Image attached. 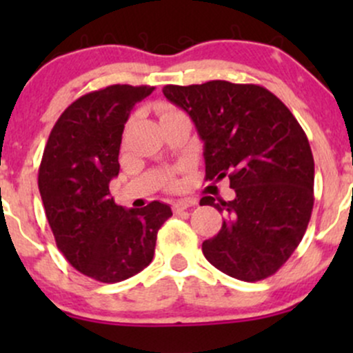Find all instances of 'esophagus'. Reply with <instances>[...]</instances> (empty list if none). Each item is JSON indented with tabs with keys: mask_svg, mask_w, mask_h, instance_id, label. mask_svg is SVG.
I'll return each mask as SVG.
<instances>
[{
	"mask_svg": "<svg viewBox=\"0 0 353 353\" xmlns=\"http://www.w3.org/2000/svg\"><path fill=\"white\" fill-rule=\"evenodd\" d=\"M190 205H194V202H189V201H177L172 204V212L174 214H179L182 210H185Z\"/></svg>",
	"mask_w": 353,
	"mask_h": 353,
	"instance_id": "obj_1",
	"label": "esophagus"
}]
</instances>
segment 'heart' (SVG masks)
<instances>
[{
	"instance_id": "heart-1",
	"label": "heart",
	"mask_w": 353,
	"mask_h": 353,
	"mask_svg": "<svg viewBox=\"0 0 353 353\" xmlns=\"http://www.w3.org/2000/svg\"><path fill=\"white\" fill-rule=\"evenodd\" d=\"M172 112H177V111H176V109L169 108V106H164L163 109H161V117L168 116V114H172Z\"/></svg>"
}]
</instances>
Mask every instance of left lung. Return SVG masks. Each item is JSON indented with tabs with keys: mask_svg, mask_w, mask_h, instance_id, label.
<instances>
[{
	"mask_svg": "<svg viewBox=\"0 0 353 353\" xmlns=\"http://www.w3.org/2000/svg\"><path fill=\"white\" fill-rule=\"evenodd\" d=\"M204 141L205 181L228 177L232 201L204 196L225 214L205 259L244 282L270 277L301 244L314 208V156L289 108L259 84L208 81L163 88Z\"/></svg>",
	"mask_w": 353,
	"mask_h": 353,
	"instance_id": "1",
	"label": "left lung"
}]
</instances>
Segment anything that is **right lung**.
I'll use <instances>...</instances> for the list:
<instances>
[{
    "label": "right lung",
    "instance_id": "1",
    "mask_svg": "<svg viewBox=\"0 0 353 353\" xmlns=\"http://www.w3.org/2000/svg\"><path fill=\"white\" fill-rule=\"evenodd\" d=\"M152 86L112 84L64 109L44 148L38 188L56 245L81 274L116 283L151 264L168 204L124 209L109 192L124 124Z\"/></svg>",
    "mask_w": 353,
    "mask_h": 353
}]
</instances>
